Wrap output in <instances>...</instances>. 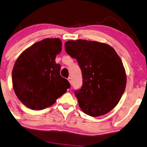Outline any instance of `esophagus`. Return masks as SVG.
Returning <instances> with one entry per match:
<instances>
[{
  "instance_id": "esophagus-1",
  "label": "esophagus",
  "mask_w": 147,
  "mask_h": 147,
  "mask_svg": "<svg viewBox=\"0 0 147 147\" xmlns=\"http://www.w3.org/2000/svg\"><path fill=\"white\" fill-rule=\"evenodd\" d=\"M67 80H68V81L69 82V83H70V84H71V82H72V80H71V78H70V77H69V78H67Z\"/></svg>"
}]
</instances>
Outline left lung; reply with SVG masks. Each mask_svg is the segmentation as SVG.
<instances>
[{
  "label": "left lung",
  "mask_w": 147,
  "mask_h": 147,
  "mask_svg": "<svg viewBox=\"0 0 147 147\" xmlns=\"http://www.w3.org/2000/svg\"><path fill=\"white\" fill-rule=\"evenodd\" d=\"M66 53L82 71L83 86L75 91L82 111L92 117L105 115L118 105L127 76L122 61L109 45L87 40H67Z\"/></svg>",
  "instance_id": "8db88e82"
}]
</instances>
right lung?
<instances>
[{"label":"right lung","mask_w":147,"mask_h":147,"mask_svg":"<svg viewBox=\"0 0 147 147\" xmlns=\"http://www.w3.org/2000/svg\"><path fill=\"white\" fill-rule=\"evenodd\" d=\"M58 38L45 39L22 53L13 66L12 78L15 94L32 110H42L55 104L70 84L60 74L55 58L62 51Z\"/></svg>","instance_id":"obj_1"}]
</instances>
